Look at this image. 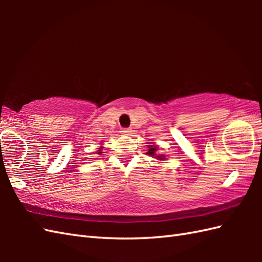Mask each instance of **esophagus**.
Segmentation results:
<instances>
[{"mask_svg":"<svg viewBox=\"0 0 262 262\" xmlns=\"http://www.w3.org/2000/svg\"><path fill=\"white\" fill-rule=\"evenodd\" d=\"M120 133H121V134H124V135H129L132 130L129 129V128H122Z\"/></svg>","mask_w":262,"mask_h":262,"instance_id":"esophagus-1","label":"esophagus"}]
</instances>
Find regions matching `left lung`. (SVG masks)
I'll use <instances>...</instances> for the list:
<instances>
[{
	"mask_svg": "<svg viewBox=\"0 0 262 262\" xmlns=\"http://www.w3.org/2000/svg\"><path fill=\"white\" fill-rule=\"evenodd\" d=\"M146 144H147V151L145 154L148 155V157H152L153 159H157L159 161H165L166 159H168L164 154H158L159 148H158V145H155L154 143L149 142Z\"/></svg>",
	"mask_w": 262,
	"mask_h": 262,
	"instance_id": "8db88e82",
	"label": "left lung"
}]
</instances>
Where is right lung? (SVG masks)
I'll use <instances>...</instances> for the list:
<instances>
[{
	"instance_id": "obj_1",
	"label": "right lung",
	"mask_w": 262,
	"mask_h": 262,
	"mask_svg": "<svg viewBox=\"0 0 262 262\" xmlns=\"http://www.w3.org/2000/svg\"><path fill=\"white\" fill-rule=\"evenodd\" d=\"M101 145H102V144H101ZM102 146H100L99 148H98V151H97V154H99V155H101L102 154Z\"/></svg>"
}]
</instances>
